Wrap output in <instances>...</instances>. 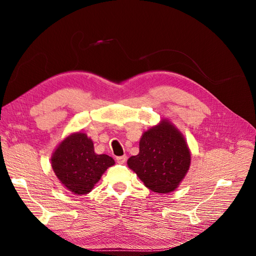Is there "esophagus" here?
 Segmentation results:
<instances>
[{"instance_id": "esophagus-1", "label": "esophagus", "mask_w": 256, "mask_h": 256, "mask_svg": "<svg viewBox=\"0 0 256 256\" xmlns=\"http://www.w3.org/2000/svg\"><path fill=\"white\" fill-rule=\"evenodd\" d=\"M116 160H117V163H119V164H124L126 162V156H117Z\"/></svg>"}]
</instances>
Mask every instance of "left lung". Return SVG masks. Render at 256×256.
<instances>
[{
	"label": "left lung",
	"mask_w": 256,
	"mask_h": 256,
	"mask_svg": "<svg viewBox=\"0 0 256 256\" xmlns=\"http://www.w3.org/2000/svg\"><path fill=\"white\" fill-rule=\"evenodd\" d=\"M191 165V152L182 134L168 119L143 132L139 154L128 166L150 190L167 194L178 189Z\"/></svg>",
	"instance_id": "1"
}]
</instances>
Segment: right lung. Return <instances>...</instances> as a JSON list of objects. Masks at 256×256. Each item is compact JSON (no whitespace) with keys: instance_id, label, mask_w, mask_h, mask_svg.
<instances>
[{"instance_id":"add662e5","label":"right lung","mask_w":256,"mask_h":256,"mask_svg":"<svg viewBox=\"0 0 256 256\" xmlns=\"http://www.w3.org/2000/svg\"><path fill=\"white\" fill-rule=\"evenodd\" d=\"M50 163L65 189L76 195H84L91 192L115 160L108 154L94 152L93 141L85 132H76L58 144Z\"/></svg>"}]
</instances>
